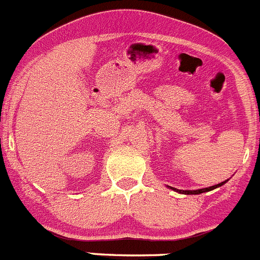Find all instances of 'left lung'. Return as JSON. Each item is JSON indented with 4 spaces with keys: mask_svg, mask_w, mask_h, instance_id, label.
I'll return each instance as SVG.
<instances>
[{
    "mask_svg": "<svg viewBox=\"0 0 260 260\" xmlns=\"http://www.w3.org/2000/svg\"><path fill=\"white\" fill-rule=\"evenodd\" d=\"M223 183H226V181H225V182H221V183L216 184V186L209 187V188L197 189V191H183V189H177V188H173V187H172V189H174V191L178 192V193H184V194H199V193H204V192H207V191H212V189H215V188H217V187L222 186Z\"/></svg>",
    "mask_w": 260,
    "mask_h": 260,
    "instance_id": "left-lung-1",
    "label": "left lung"
}]
</instances>
